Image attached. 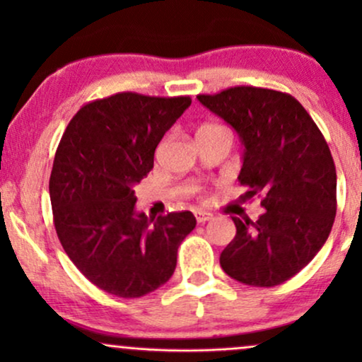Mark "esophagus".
Returning a JSON list of instances; mask_svg holds the SVG:
<instances>
[{"label": "esophagus", "instance_id": "1", "mask_svg": "<svg viewBox=\"0 0 362 362\" xmlns=\"http://www.w3.org/2000/svg\"><path fill=\"white\" fill-rule=\"evenodd\" d=\"M194 216L195 219H197V223H206L209 221V219H213V214L207 213V211H195Z\"/></svg>", "mask_w": 362, "mask_h": 362}]
</instances>
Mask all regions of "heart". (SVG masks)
Segmentation results:
<instances>
[{
	"instance_id": "heart-1",
	"label": "heart",
	"mask_w": 362,
	"mask_h": 362,
	"mask_svg": "<svg viewBox=\"0 0 362 362\" xmlns=\"http://www.w3.org/2000/svg\"><path fill=\"white\" fill-rule=\"evenodd\" d=\"M213 132H230V131H228L226 127L221 126V124H218V122H204L202 126H199V129H197V136L213 134ZM194 192H197V197L201 199V201H204V199H206V195H202L201 192H199V190H194Z\"/></svg>"
}]
</instances>
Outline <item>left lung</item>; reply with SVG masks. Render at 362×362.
Masks as SVG:
<instances>
[{"label": "left lung", "instance_id": "8db88e82", "mask_svg": "<svg viewBox=\"0 0 362 362\" xmlns=\"http://www.w3.org/2000/svg\"><path fill=\"white\" fill-rule=\"evenodd\" d=\"M197 98L240 134L245 201L259 195L265 209L257 221L231 216L236 235L219 264L243 284H281L310 264L334 224L337 173L327 141L305 107L284 91L231 86Z\"/></svg>", "mask_w": 362, "mask_h": 362}]
</instances>
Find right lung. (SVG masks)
Here are the masks:
<instances>
[{
    "mask_svg": "<svg viewBox=\"0 0 362 362\" xmlns=\"http://www.w3.org/2000/svg\"><path fill=\"white\" fill-rule=\"evenodd\" d=\"M190 102L120 91L85 103L62 134L49 180L54 228L78 271L105 293L139 298L165 284L195 228L190 211L138 214L132 189Z\"/></svg>",
    "mask_w": 362,
    "mask_h": 362,
    "instance_id": "add662e5",
    "label": "right lung"
}]
</instances>
